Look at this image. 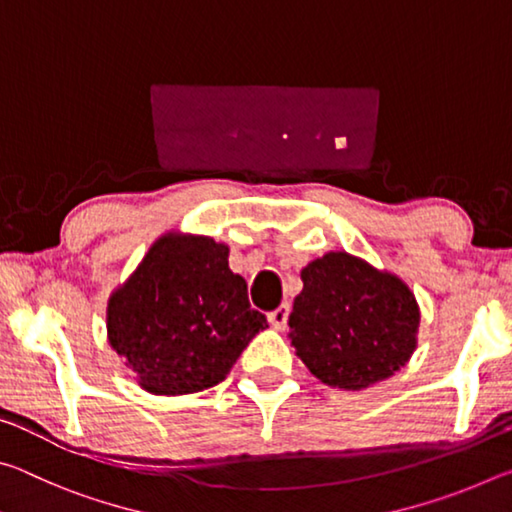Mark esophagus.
<instances>
[{
    "instance_id": "34e87169",
    "label": "esophagus",
    "mask_w": 512,
    "mask_h": 512,
    "mask_svg": "<svg viewBox=\"0 0 512 512\" xmlns=\"http://www.w3.org/2000/svg\"><path fill=\"white\" fill-rule=\"evenodd\" d=\"M289 311H291L289 302H282L280 307L273 309L271 314H268V323H271L275 329H284V327H287V320H289Z\"/></svg>"
}]
</instances>
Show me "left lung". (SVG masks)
I'll use <instances>...</instances> for the list:
<instances>
[{"label":"left lung","mask_w":512,"mask_h":512,"mask_svg":"<svg viewBox=\"0 0 512 512\" xmlns=\"http://www.w3.org/2000/svg\"><path fill=\"white\" fill-rule=\"evenodd\" d=\"M300 277L289 336L311 375L361 391L406 366L418 345L420 307L400 277L345 250L314 259Z\"/></svg>","instance_id":"1"}]
</instances>
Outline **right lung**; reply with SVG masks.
I'll return each mask as SVG.
<instances>
[{"label":"right lung","mask_w":512,"mask_h":512,"mask_svg":"<svg viewBox=\"0 0 512 512\" xmlns=\"http://www.w3.org/2000/svg\"><path fill=\"white\" fill-rule=\"evenodd\" d=\"M230 248L212 237L167 232L149 248L106 309L108 343L153 395H189L225 379L268 327L250 309Z\"/></svg>","instance_id":"right-lung-1"}]
</instances>
